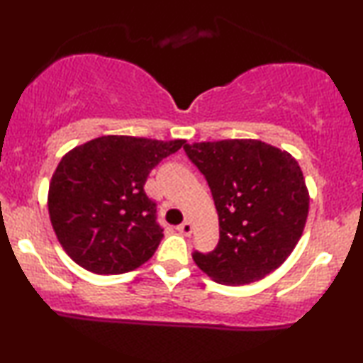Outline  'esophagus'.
<instances>
[{
  "label": "esophagus",
  "instance_id": "obj_1",
  "mask_svg": "<svg viewBox=\"0 0 363 363\" xmlns=\"http://www.w3.org/2000/svg\"><path fill=\"white\" fill-rule=\"evenodd\" d=\"M178 230V233H180V235H183V236H191V233H193V225L190 221H183L180 226L177 228Z\"/></svg>",
  "mask_w": 363,
  "mask_h": 363
}]
</instances>
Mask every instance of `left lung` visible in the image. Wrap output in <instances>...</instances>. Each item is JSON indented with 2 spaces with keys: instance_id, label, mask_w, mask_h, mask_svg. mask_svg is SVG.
<instances>
[{
  "instance_id": "obj_1",
  "label": "left lung",
  "mask_w": 363,
  "mask_h": 363,
  "mask_svg": "<svg viewBox=\"0 0 363 363\" xmlns=\"http://www.w3.org/2000/svg\"><path fill=\"white\" fill-rule=\"evenodd\" d=\"M186 155L211 188L220 220L216 250L195 252L213 281L251 284L276 271L299 242L309 190L289 152L255 138L186 143Z\"/></svg>"
}]
</instances>
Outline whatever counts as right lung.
<instances>
[{"mask_svg": "<svg viewBox=\"0 0 363 363\" xmlns=\"http://www.w3.org/2000/svg\"><path fill=\"white\" fill-rule=\"evenodd\" d=\"M186 140L104 135L61 158L48 191V211L62 250L96 274L137 269L157 251L163 230L147 177Z\"/></svg>", "mask_w": 363, "mask_h": 363, "instance_id": "add662e5", "label": "right lung"}]
</instances>
